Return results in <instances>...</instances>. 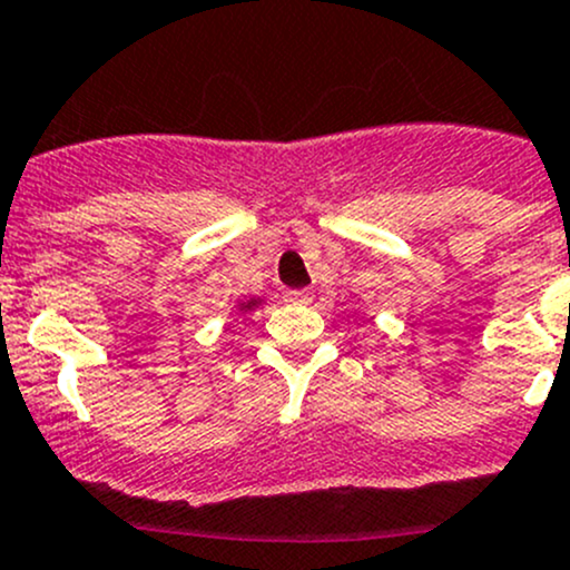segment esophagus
I'll use <instances>...</instances> for the list:
<instances>
[{"mask_svg": "<svg viewBox=\"0 0 570 570\" xmlns=\"http://www.w3.org/2000/svg\"><path fill=\"white\" fill-rule=\"evenodd\" d=\"M286 303H292V306H306V303L314 301V292L312 289H289L284 295Z\"/></svg>", "mask_w": 570, "mask_h": 570, "instance_id": "34e87169", "label": "esophagus"}]
</instances>
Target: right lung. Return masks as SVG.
I'll use <instances>...</instances> for the list:
<instances>
[{
  "label": "right lung",
  "instance_id": "right-lung-1",
  "mask_svg": "<svg viewBox=\"0 0 570 570\" xmlns=\"http://www.w3.org/2000/svg\"><path fill=\"white\" fill-rule=\"evenodd\" d=\"M256 306V301H250V303H243V308H253Z\"/></svg>",
  "mask_w": 570,
  "mask_h": 570
}]
</instances>
